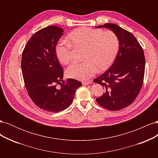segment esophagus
<instances>
[{
    "label": "esophagus",
    "mask_w": 158,
    "mask_h": 158,
    "mask_svg": "<svg viewBox=\"0 0 158 158\" xmlns=\"http://www.w3.org/2000/svg\"><path fill=\"white\" fill-rule=\"evenodd\" d=\"M92 84V82H91V81H88V82H82V84L83 85H89V84Z\"/></svg>",
    "instance_id": "1"
}]
</instances>
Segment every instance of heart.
I'll return each mask as SVG.
<instances>
[{"label":"heart","instance_id":"b5f03b06","mask_svg":"<svg viewBox=\"0 0 158 158\" xmlns=\"http://www.w3.org/2000/svg\"><path fill=\"white\" fill-rule=\"evenodd\" d=\"M119 47L117 35L111 31L82 27L70 33L67 41L56 47V55L60 63L68 64L72 60L73 47L83 49L81 63L72 64L66 70L70 78L87 80L97 71L108 69L115 59Z\"/></svg>","mask_w":158,"mask_h":158}]
</instances>
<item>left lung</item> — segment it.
Returning a JSON list of instances; mask_svg holds the SVG:
<instances>
[{
	"mask_svg": "<svg viewBox=\"0 0 158 158\" xmlns=\"http://www.w3.org/2000/svg\"><path fill=\"white\" fill-rule=\"evenodd\" d=\"M96 27L111 30L119 41L118 53L111 67L94 80L105 88L96 102L110 111H119L130 106L140 93L145 71L144 51L131 33L114 23Z\"/></svg>",
	"mask_w": 158,
	"mask_h": 158,
	"instance_id": "obj_1",
	"label": "left lung"
}]
</instances>
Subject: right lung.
Instances as JSON below:
<instances>
[{
    "instance_id": "obj_1",
    "label": "right lung",
    "mask_w": 158,
    "mask_h": 158,
    "mask_svg": "<svg viewBox=\"0 0 158 158\" xmlns=\"http://www.w3.org/2000/svg\"><path fill=\"white\" fill-rule=\"evenodd\" d=\"M62 28L50 26L36 32L28 41L22 55V72L30 97L36 106L49 112L67 108L73 101L79 81L69 78L64 82L63 69L56 55V45L63 35Z\"/></svg>"
}]
</instances>
